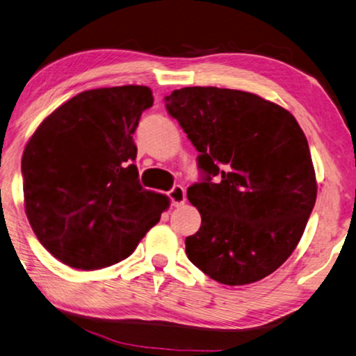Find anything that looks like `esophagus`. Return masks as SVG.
<instances>
[{"instance_id": "obj_1", "label": "esophagus", "mask_w": 356, "mask_h": 356, "mask_svg": "<svg viewBox=\"0 0 356 356\" xmlns=\"http://www.w3.org/2000/svg\"><path fill=\"white\" fill-rule=\"evenodd\" d=\"M168 199H170L173 207H179L186 202V191L183 186H173L172 191H168Z\"/></svg>"}]
</instances>
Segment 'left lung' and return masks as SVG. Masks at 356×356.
Wrapping results in <instances>:
<instances>
[{
    "label": "left lung",
    "instance_id": "1",
    "mask_svg": "<svg viewBox=\"0 0 356 356\" xmlns=\"http://www.w3.org/2000/svg\"><path fill=\"white\" fill-rule=\"evenodd\" d=\"M165 108L204 173L188 189L202 216L184 242L189 261L222 285L270 275L298 247L316 200L302 129L285 108L220 87L173 90Z\"/></svg>",
    "mask_w": 356,
    "mask_h": 356
}]
</instances>
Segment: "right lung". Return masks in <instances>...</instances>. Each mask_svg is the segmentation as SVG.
<instances>
[{
	"instance_id": "1",
	"label": "right lung",
	"mask_w": 356,
	"mask_h": 356,
	"mask_svg": "<svg viewBox=\"0 0 356 356\" xmlns=\"http://www.w3.org/2000/svg\"><path fill=\"white\" fill-rule=\"evenodd\" d=\"M154 103L146 86L81 92L41 122L22 157L25 213L42 247L74 269L134 253L170 205L143 189L134 134Z\"/></svg>"
}]
</instances>
